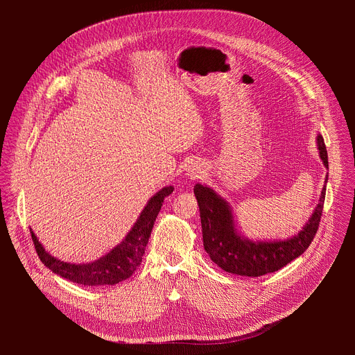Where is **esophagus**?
<instances>
[{
	"label": "esophagus",
	"mask_w": 355,
	"mask_h": 355,
	"mask_svg": "<svg viewBox=\"0 0 355 355\" xmlns=\"http://www.w3.org/2000/svg\"><path fill=\"white\" fill-rule=\"evenodd\" d=\"M200 174H202V171H200V170H198V168H191V170H189V175H191V178H199V177H200Z\"/></svg>",
	"instance_id": "esophagus-1"
}]
</instances>
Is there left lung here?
Listing matches in <instances>:
<instances>
[{"label": "left lung", "instance_id": "left-lung-1", "mask_svg": "<svg viewBox=\"0 0 355 355\" xmlns=\"http://www.w3.org/2000/svg\"><path fill=\"white\" fill-rule=\"evenodd\" d=\"M320 159L329 168L327 150L323 137L318 136ZM327 182V177H326ZM193 193L200 212L204 247L211 260L226 272L241 277H261L275 272L297 259L313 241L323 214L326 185L320 200L305 225L296 236L279 241H251L239 234L232 209L214 189L196 184Z\"/></svg>", "mask_w": 355, "mask_h": 355}]
</instances>
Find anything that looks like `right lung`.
<instances>
[{
  "label": "right lung",
  "mask_w": 355,
  "mask_h": 355,
  "mask_svg": "<svg viewBox=\"0 0 355 355\" xmlns=\"http://www.w3.org/2000/svg\"><path fill=\"white\" fill-rule=\"evenodd\" d=\"M174 191V187H164L153 198H150L147 205L141 211L139 219L133 225L128 236L112 248L107 256L101 257L89 264H70L52 257L44 251L43 245L31 230L32 241L40 261L55 274L66 278L71 282L87 285V286H103L115 285L121 281L128 279L140 266L144 254L146 244L153 229L155 220L163 207L164 198Z\"/></svg>",
  "instance_id": "add662e5"
}]
</instances>
